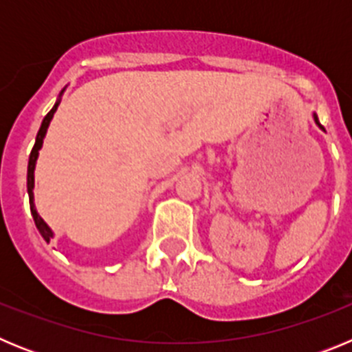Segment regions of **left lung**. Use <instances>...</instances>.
Masks as SVG:
<instances>
[{
  "mask_svg": "<svg viewBox=\"0 0 352 352\" xmlns=\"http://www.w3.org/2000/svg\"><path fill=\"white\" fill-rule=\"evenodd\" d=\"M314 121H316V125L319 126V129H322V130H324V126H322L321 123H319V120H317V114H314Z\"/></svg>",
  "mask_w": 352,
  "mask_h": 352,
  "instance_id": "1",
  "label": "left lung"
}]
</instances>
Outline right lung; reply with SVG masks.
Wrapping results in <instances>:
<instances>
[{
    "mask_svg": "<svg viewBox=\"0 0 352 352\" xmlns=\"http://www.w3.org/2000/svg\"><path fill=\"white\" fill-rule=\"evenodd\" d=\"M61 93H63V91H61ZM58 105H60V100L56 102L54 107H52L51 111H49V113H47V116L43 118L42 125H40L38 133H36L35 146H33V149H31V153H30V162H28V195H30L31 214H33V220H35L36 229H38V232H40V234H42V238L45 239L47 243H49V241H51V238H52V231H51V227H49L47 223L43 222L42 217H40V214L36 213L35 203H33V186H35V164H36V158H38V151H40V148H42L43 138H45V133H47L49 123H51V120H52V116H54Z\"/></svg>",
    "mask_w": 352,
    "mask_h": 352,
    "instance_id": "obj_1",
    "label": "right lung"
}]
</instances>
